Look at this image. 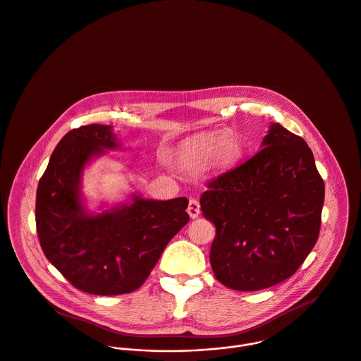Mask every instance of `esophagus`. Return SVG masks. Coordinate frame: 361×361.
<instances>
[{"instance_id": "obj_1", "label": "esophagus", "mask_w": 361, "mask_h": 361, "mask_svg": "<svg viewBox=\"0 0 361 361\" xmlns=\"http://www.w3.org/2000/svg\"><path fill=\"white\" fill-rule=\"evenodd\" d=\"M188 213L190 216V219H197L200 214V204L196 199H190L189 200V206H188Z\"/></svg>"}]
</instances>
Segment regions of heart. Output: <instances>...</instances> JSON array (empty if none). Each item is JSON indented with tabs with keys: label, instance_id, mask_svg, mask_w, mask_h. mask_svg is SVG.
I'll list each match as a JSON object with an SVG mask.
<instances>
[{
	"label": "heart",
	"instance_id": "obj_1",
	"mask_svg": "<svg viewBox=\"0 0 361 361\" xmlns=\"http://www.w3.org/2000/svg\"><path fill=\"white\" fill-rule=\"evenodd\" d=\"M238 152V142L231 135L210 133L185 144L178 152V164L186 171L206 168L210 162L226 165Z\"/></svg>",
	"mask_w": 361,
	"mask_h": 361
}]
</instances>
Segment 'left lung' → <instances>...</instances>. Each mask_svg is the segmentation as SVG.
I'll return each instance as SVG.
<instances>
[{
  "instance_id": "left-lung-1",
  "label": "left lung",
  "mask_w": 361,
  "mask_h": 361,
  "mask_svg": "<svg viewBox=\"0 0 361 361\" xmlns=\"http://www.w3.org/2000/svg\"><path fill=\"white\" fill-rule=\"evenodd\" d=\"M203 216L216 226V279L256 291L291 277L318 240L325 185L307 142L271 123L262 149L207 183Z\"/></svg>"
}]
</instances>
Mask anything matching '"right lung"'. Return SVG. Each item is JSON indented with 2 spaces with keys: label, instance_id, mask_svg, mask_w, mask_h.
Wrapping results in <instances>:
<instances>
[{
  "label": "right lung",
  "instance_id": "obj_1",
  "mask_svg": "<svg viewBox=\"0 0 361 361\" xmlns=\"http://www.w3.org/2000/svg\"><path fill=\"white\" fill-rule=\"evenodd\" d=\"M121 148L112 126L68 131L54 148L36 192V230L49 262L78 290L119 295L137 290L165 246L189 221V200L142 199L91 213L81 192L85 166Z\"/></svg>",
  "mask_w": 361,
  "mask_h": 361
}]
</instances>
